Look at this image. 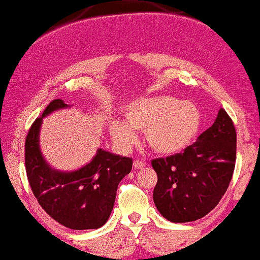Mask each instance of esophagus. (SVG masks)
Listing matches in <instances>:
<instances>
[{
  "instance_id": "esophagus-1",
  "label": "esophagus",
  "mask_w": 260,
  "mask_h": 260,
  "mask_svg": "<svg viewBox=\"0 0 260 260\" xmlns=\"http://www.w3.org/2000/svg\"><path fill=\"white\" fill-rule=\"evenodd\" d=\"M133 166H134V169H137V170H140V169L145 168V164L143 162V161H140V160H134V162H133Z\"/></svg>"
}]
</instances>
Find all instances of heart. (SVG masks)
I'll list each match as a JSON object with an SVG mask.
<instances>
[{
	"label": "heart",
	"mask_w": 260,
	"mask_h": 260,
	"mask_svg": "<svg viewBox=\"0 0 260 260\" xmlns=\"http://www.w3.org/2000/svg\"><path fill=\"white\" fill-rule=\"evenodd\" d=\"M202 126L194 104L171 95L142 98L124 106L123 122H110V136L121 149L137 142L136 132H144L149 148L160 155H175L193 143Z\"/></svg>",
	"instance_id": "obj_1"
}]
</instances>
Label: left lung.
I'll return each instance as SVG.
<instances>
[{"mask_svg": "<svg viewBox=\"0 0 260 260\" xmlns=\"http://www.w3.org/2000/svg\"><path fill=\"white\" fill-rule=\"evenodd\" d=\"M237 134L228 112L182 153L151 161L157 175L153 199L171 222L202 219L219 204L234 175Z\"/></svg>", "mask_w": 260, "mask_h": 260, "instance_id": "left-lung-1", "label": "left lung"}]
</instances>
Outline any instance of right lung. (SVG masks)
<instances>
[{"label":"right lung","instance_id":"add662e5","mask_svg":"<svg viewBox=\"0 0 260 260\" xmlns=\"http://www.w3.org/2000/svg\"><path fill=\"white\" fill-rule=\"evenodd\" d=\"M70 105L52 100L37 118L25 139V170L32 193L53 220L72 230L99 229L109 220L122 178L132 170L133 160L98 149L85 166L76 171L52 169L41 154L39 133L43 118Z\"/></svg>","mask_w":260,"mask_h":260}]
</instances>
